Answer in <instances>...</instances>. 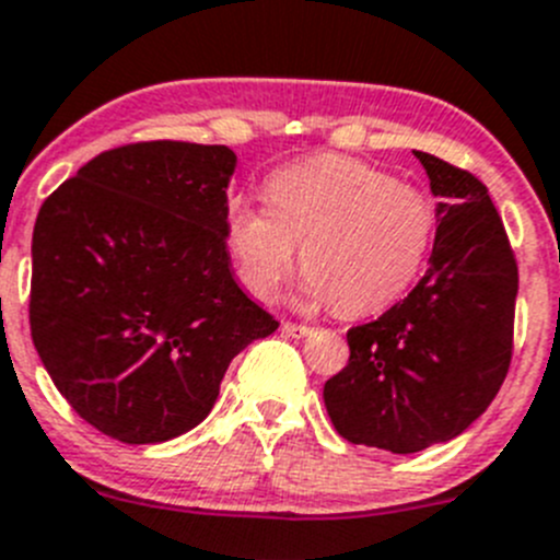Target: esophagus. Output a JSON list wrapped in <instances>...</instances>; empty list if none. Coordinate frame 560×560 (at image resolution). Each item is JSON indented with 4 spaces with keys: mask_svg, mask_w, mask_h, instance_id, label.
I'll list each match as a JSON object with an SVG mask.
<instances>
[{
    "mask_svg": "<svg viewBox=\"0 0 560 560\" xmlns=\"http://www.w3.org/2000/svg\"><path fill=\"white\" fill-rule=\"evenodd\" d=\"M281 334H287V337L301 339V337H310L312 328L304 326V323H281Z\"/></svg>",
    "mask_w": 560,
    "mask_h": 560,
    "instance_id": "1",
    "label": "esophagus"
}]
</instances>
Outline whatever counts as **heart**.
<instances>
[{"label":"heart","instance_id":"obj_1","mask_svg":"<svg viewBox=\"0 0 560 560\" xmlns=\"http://www.w3.org/2000/svg\"><path fill=\"white\" fill-rule=\"evenodd\" d=\"M265 203L237 196L223 232L237 279L254 298H273L301 245L304 292L342 317L386 310L411 287L436 237V207L411 187L353 156L323 154L273 171Z\"/></svg>","mask_w":560,"mask_h":560}]
</instances>
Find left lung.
Returning <instances> with one entry per match:
<instances>
[{"mask_svg": "<svg viewBox=\"0 0 560 560\" xmlns=\"http://www.w3.org/2000/svg\"><path fill=\"white\" fill-rule=\"evenodd\" d=\"M439 226L431 268L378 320L348 331L351 359L323 386L351 445L420 453L467 431L503 386L514 353V248L486 185L415 151Z\"/></svg>", "mask_w": 560, "mask_h": 560, "instance_id": "left-lung-1", "label": "left lung"}]
</instances>
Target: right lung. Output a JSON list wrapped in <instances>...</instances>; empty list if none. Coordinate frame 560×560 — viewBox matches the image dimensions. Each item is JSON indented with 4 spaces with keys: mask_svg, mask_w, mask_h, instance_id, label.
<instances>
[{
    "mask_svg": "<svg viewBox=\"0 0 560 560\" xmlns=\"http://www.w3.org/2000/svg\"><path fill=\"white\" fill-rule=\"evenodd\" d=\"M226 145L140 140L102 151L44 201L30 331L71 409L154 445L215 406L229 362L279 328L232 279Z\"/></svg>",
    "mask_w": 560,
    "mask_h": 560,
    "instance_id": "obj_1",
    "label": "right lung"
}]
</instances>
